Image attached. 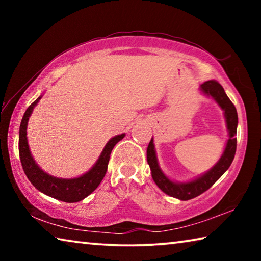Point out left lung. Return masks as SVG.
Segmentation results:
<instances>
[{
  "mask_svg": "<svg viewBox=\"0 0 261 261\" xmlns=\"http://www.w3.org/2000/svg\"><path fill=\"white\" fill-rule=\"evenodd\" d=\"M200 90L204 92L205 94L212 96V98L219 103L220 107L224 110L227 127L229 130V139L227 141V146L224 148V152L219 162L212 168L208 173L200 176L199 178L194 179L192 182L175 183L171 182L167 176H165V174L161 171L160 167H159L155 149H154L153 138L149 141L147 147V162L149 167H151L152 177L154 179V182H155L158 187L160 188L163 192L167 193L168 196L177 198V199L180 200L192 199V198L200 196L201 193L207 191V190H208L221 176L226 173L228 168L230 167L233 158H235L237 147V138L235 136L237 132L238 116L235 106H233L230 99L228 98L223 87L221 86L218 82H205L204 84H201Z\"/></svg>",
  "mask_w": 261,
  "mask_h": 261,
  "instance_id": "obj_1",
  "label": "left lung"
}]
</instances>
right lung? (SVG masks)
<instances>
[{
    "label": "right lung",
    "mask_w": 261,
    "mask_h": 261,
    "mask_svg": "<svg viewBox=\"0 0 261 261\" xmlns=\"http://www.w3.org/2000/svg\"><path fill=\"white\" fill-rule=\"evenodd\" d=\"M41 96H39L33 103L29 106L19 127V158L24 173L28 176L30 182L39 191L47 194V196L65 202L81 201L99 187L101 180L105 177L106 171H107L110 153H112L115 145L121 139L124 138L125 135H118L110 139L105 146L102 153H101L99 160L96 161L95 165L92 167V169L88 173L84 174L81 177L71 179L53 177V176L48 175L45 171L41 170L37 163L34 162L29 148L28 137H26V134H28L26 129H28L29 117L32 114L34 106L39 102Z\"/></svg>",
    "instance_id": "right-lung-1"
}]
</instances>
